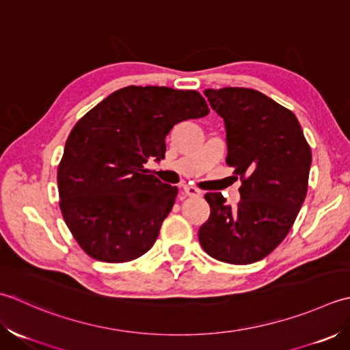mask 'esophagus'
<instances>
[{
  "mask_svg": "<svg viewBox=\"0 0 350 350\" xmlns=\"http://www.w3.org/2000/svg\"><path fill=\"white\" fill-rule=\"evenodd\" d=\"M184 193L187 196H193V198L201 196V191L195 187H190V185H184Z\"/></svg>",
  "mask_w": 350,
  "mask_h": 350,
  "instance_id": "1",
  "label": "esophagus"
}]
</instances>
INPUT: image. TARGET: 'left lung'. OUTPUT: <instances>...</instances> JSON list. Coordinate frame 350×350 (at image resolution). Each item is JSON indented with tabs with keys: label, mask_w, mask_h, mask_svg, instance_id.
<instances>
[{
	"label": "left lung",
	"mask_w": 350,
	"mask_h": 350,
	"mask_svg": "<svg viewBox=\"0 0 350 350\" xmlns=\"http://www.w3.org/2000/svg\"><path fill=\"white\" fill-rule=\"evenodd\" d=\"M213 109L225 120L226 165L240 178V202L205 193L210 217L199 243L213 258L251 265L287 237L308 191L311 148L295 113L258 90L206 89Z\"/></svg>",
	"instance_id": "8db88e82"
}]
</instances>
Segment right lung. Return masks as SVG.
Listing matches in <instances>:
<instances>
[{
    "mask_svg": "<svg viewBox=\"0 0 350 350\" xmlns=\"http://www.w3.org/2000/svg\"><path fill=\"white\" fill-rule=\"evenodd\" d=\"M210 113L196 90L128 85L78 120L57 169L62 216L92 258L126 262L146 254L178 189L149 174L178 122Z\"/></svg>",
    "mask_w": 350,
    "mask_h": 350,
    "instance_id": "add662e5",
    "label": "right lung"
}]
</instances>
